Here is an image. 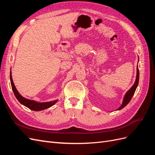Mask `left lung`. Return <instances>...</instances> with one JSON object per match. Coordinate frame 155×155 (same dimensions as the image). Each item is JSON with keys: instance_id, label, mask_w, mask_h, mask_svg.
<instances>
[{"instance_id": "obj_1", "label": "left lung", "mask_w": 155, "mask_h": 155, "mask_svg": "<svg viewBox=\"0 0 155 155\" xmlns=\"http://www.w3.org/2000/svg\"><path fill=\"white\" fill-rule=\"evenodd\" d=\"M138 61H139V59H138ZM138 82H139V70H138V67L137 65V77H136V80H135L134 85L132 86V87H131L127 92H126V94L124 97V100H123V102H122V104H121V105L117 110L122 109L123 108H124L127 105L129 104V101H130V100L132 99V97H133L134 94L135 92L136 89H137V88L138 85Z\"/></svg>"}]
</instances>
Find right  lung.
I'll return each instance as SVG.
<instances>
[{
	"label": "right lung",
	"instance_id": "right-lung-1",
	"mask_svg": "<svg viewBox=\"0 0 155 155\" xmlns=\"http://www.w3.org/2000/svg\"><path fill=\"white\" fill-rule=\"evenodd\" d=\"M10 81H11L12 90H13L14 94H15L17 100L19 101L22 105L26 106L28 108H29L30 109H31L32 110L39 111V110H43L46 109H48V108H50V107L53 106L55 104V103L58 101V100H54L51 101L40 103V102H37L34 100L26 99V98L22 97L20 94L19 92L17 91V88H16L15 85H14L13 81L11 72H10Z\"/></svg>",
	"mask_w": 155,
	"mask_h": 155
}]
</instances>
